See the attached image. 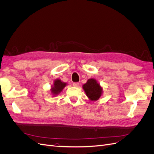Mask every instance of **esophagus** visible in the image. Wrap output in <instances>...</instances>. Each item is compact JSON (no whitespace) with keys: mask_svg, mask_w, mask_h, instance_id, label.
Masks as SVG:
<instances>
[{"mask_svg":"<svg viewBox=\"0 0 154 154\" xmlns=\"http://www.w3.org/2000/svg\"><path fill=\"white\" fill-rule=\"evenodd\" d=\"M79 85H80V83H79L78 82H74V83H73V86H74V87H78L79 86Z\"/></svg>","mask_w":154,"mask_h":154,"instance_id":"1","label":"esophagus"}]
</instances>
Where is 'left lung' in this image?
Listing matches in <instances>:
<instances>
[{"label":"left lung","instance_id":"left-lung-1","mask_svg":"<svg viewBox=\"0 0 154 154\" xmlns=\"http://www.w3.org/2000/svg\"><path fill=\"white\" fill-rule=\"evenodd\" d=\"M87 96L91 101H96L101 97L103 93V88L95 79H89L83 85Z\"/></svg>","mask_w":154,"mask_h":154}]
</instances>
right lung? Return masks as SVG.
<instances>
[{"label": "right lung", "instance_id": "1", "mask_svg": "<svg viewBox=\"0 0 154 154\" xmlns=\"http://www.w3.org/2000/svg\"><path fill=\"white\" fill-rule=\"evenodd\" d=\"M66 85V83L62 82L60 79H57V80H54L53 85L51 86V92L53 96H57L62 92V91Z\"/></svg>", "mask_w": 154, "mask_h": 154}]
</instances>
